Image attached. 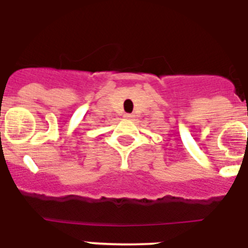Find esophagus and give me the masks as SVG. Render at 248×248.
I'll list each match as a JSON object with an SVG mask.
<instances>
[{
  "label": "esophagus",
  "instance_id": "34e87169",
  "mask_svg": "<svg viewBox=\"0 0 248 248\" xmlns=\"http://www.w3.org/2000/svg\"><path fill=\"white\" fill-rule=\"evenodd\" d=\"M124 118H128V120H130V118H132V114L126 113V114H124Z\"/></svg>",
  "mask_w": 248,
  "mask_h": 248
}]
</instances>
